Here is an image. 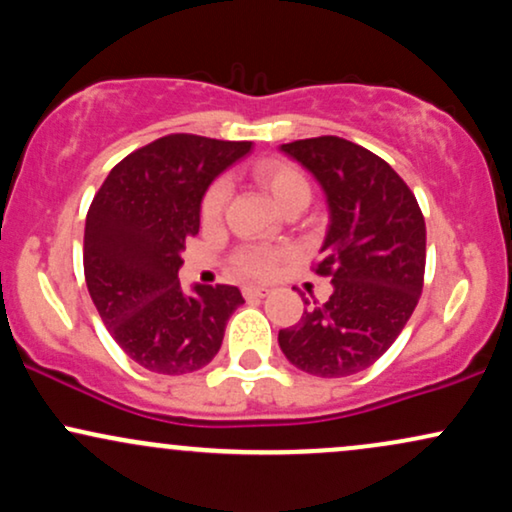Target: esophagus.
Listing matches in <instances>:
<instances>
[{"label":"esophagus","mask_w":512,"mask_h":512,"mask_svg":"<svg viewBox=\"0 0 512 512\" xmlns=\"http://www.w3.org/2000/svg\"><path fill=\"white\" fill-rule=\"evenodd\" d=\"M243 293H245V298H264V296H269V289L267 286H245Z\"/></svg>","instance_id":"34e87169"}]
</instances>
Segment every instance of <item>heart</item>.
Segmentation results:
<instances>
[{
    "instance_id": "1",
    "label": "heart",
    "mask_w": 512,
    "mask_h": 512,
    "mask_svg": "<svg viewBox=\"0 0 512 512\" xmlns=\"http://www.w3.org/2000/svg\"><path fill=\"white\" fill-rule=\"evenodd\" d=\"M257 180H260V185L269 192V195H272V199L279 204V207H284V204L291 202V199L310 197L308 180H305L296 168L286 166V163H262V166L257 168ZM226 199H228V182L226 180L214 182L202 202L204 219L207 221L219 219ZM274 262H276V252L267 248H248L238 255V269L250 276L272 274Z\"/></svg>"
}]
</instances>
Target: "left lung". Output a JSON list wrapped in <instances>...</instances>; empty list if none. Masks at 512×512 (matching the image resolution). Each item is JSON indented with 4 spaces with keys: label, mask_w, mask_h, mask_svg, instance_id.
Here are the masks:
<instances>
[{
    "label": "left lung",
    "mask_w": 512,
    "mask_h": 512,
    "mask_svg": "<svg viewBox=\"0 0 512 512\" xmlns=\"http://www.w3.org/2000/svg\"><path fill=\"white\" fill-rule=\"evenodd\" d=\"M313 175L327 202L317 274L332 296L303 310L279 346L296 368L344 378L373 366L404 330L424 289L426 223L416 197L383 158L339 137L281 144ZM310 303V301H305Z\"/></svg>",
    "instance_id": "8db88e82"
}]
</instances>
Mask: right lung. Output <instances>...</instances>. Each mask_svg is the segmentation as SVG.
<instances>
[{"mask_svg":"<svg viewBox=\"0 0 512 512\" xmlns=\"http://www.w3.org/2000/svg\"><path fill=\"white\" fill-rule=\"evenodd\" d=\"M252 142L168 134L122 158L93 197L84 272L98 315L120 349L151 373L182 375L219 354L236 286L182 291L185 240L197 236L202 199Z\"/></svg>","mask_w":512,"mask_h":512,"instance_id":"obj_1","label":"right lung"}]
</instances>
